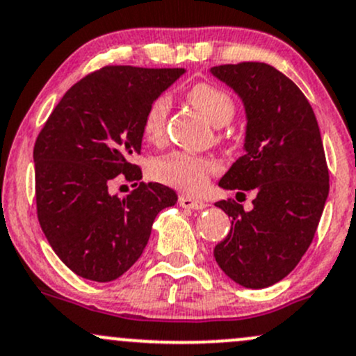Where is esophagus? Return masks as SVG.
Wrapping results in <instances>:
<instances>
[{"label":"esophagus","mask_w":356,"mask_h":356,"mask_svg":"<svg viewBox=\"0 0 356 356\" xmlns=\"http://www.w3.org/2000/svg\"><path fill=\"white\" fill-rule=\"evenodd\" d=\"M179 204L182 208H188V209H203L207 208V203L201 200H196V197H191L188 194H181L179 196Z\"/></svg>","instance_id":"obj_1"}]
</instances>
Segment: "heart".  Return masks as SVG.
I'll use <instances>...</instances> for the list:
<instances>
[{"label":"heart","mask_w":356,"mask_h":356,"mask_svg":"<svg viewBox=\"0 0 356 356\" xmlns=\"http://www.w3.org/2000/svg\"><path fill=\"white\" fill-rule=\"evenodd\" d=\"M188 100L194 109L200 111L208 119V122L216 128L228 124L235 114V104L232 97L216 85H193L188 90ZM168 109H170V100L167 95H159L149 104L143 118V134L147 140L159 141L163 136ZM215 170L216 165L211 160L181 152L160 156L153 160L149 167L153 179L189 193L203 188Z\"/></svg>","instance_id":"b5f03b06"}]
</instances>
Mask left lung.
<instances>
[{
  "mask_svg": "<svg viewBox=\"0 0 356 356\" xmlns=\"http://www.w3.org/2000/svg\"><path fill=\"white\" fill-rule=\"evenodd\" d=\"M245 109L244 155L218 186L254 191V208L218 201L232 218L230 232L213 254L230 280L266 288L283 280L309 249L329 194L321 131L300 88L266 63L213 66ZM238 194V193H237Z\"/></svg>",
  "mask_w": 356,
  "mask_h": 356,
  "instance_id": "1",
  "label": "left lung"
}]
</instances>
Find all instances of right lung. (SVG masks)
Listing matches in <instances>:
<instances>
[{
	"instance_id": "obj_1",
	"label": "right lung",
	"mask_w": 356,
	"mask_h": 356,
	"mask_svg": "<svg viewBox=\"0 0 356 356\" xmlns=\"http://www.w3.org/2000/svg\"><path fill=\"white\" fill-rule=\"evenodd\" d=\"M184 68L106 66L63 95L33 147L37 216L59 259L81 278L118 280L148 244L155 216L177 203L174 189L140 182L143 118ZM122 173L137 189L108 193Z\"/></svg>"
}]
</instances>
